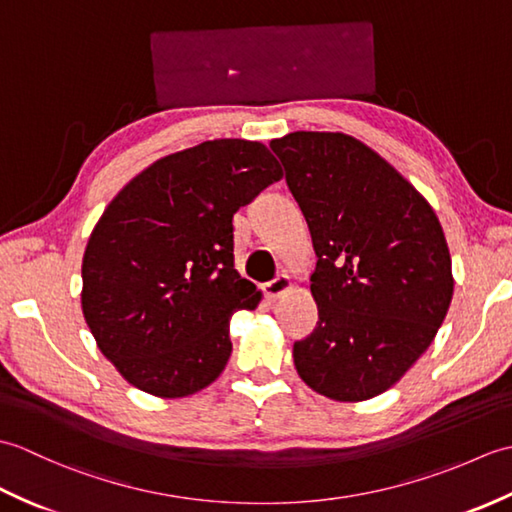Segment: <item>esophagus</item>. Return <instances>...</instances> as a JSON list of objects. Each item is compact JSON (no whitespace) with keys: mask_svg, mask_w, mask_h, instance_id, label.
Masks as SVG:
<instances>
[{"mask_svg":"<svg viewBox=\"0 0 512 512\" xmlns=\"http://www.w3.org/2000/svg\"><path fill=\"white\" fill-rule=\"evenodd\" d=\"M290 290H292V279L288 275H279L273 281H268V284H264V295L270 301H277L279 297H284L286 292H290Z\"/></svg>","mask_w":512,"mask_h":512,"instance_id":"34e87169","label":"esophagus"}]
</instances>
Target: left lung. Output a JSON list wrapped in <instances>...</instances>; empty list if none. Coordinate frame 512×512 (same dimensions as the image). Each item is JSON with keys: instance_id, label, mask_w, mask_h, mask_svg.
Returning <instances> with one entry per match:
<instances>
[{"instance_id": "8db88e82", "label": "left lung", "mask_w": 512, "mask_h": 512, "mask_svg": "<svg viewBox=\"0 0 512 512\" xmlns=\"http://www.w3.org/2000/svg\"><path fill=\"white\" fill-rule=\"evenodd\" d=\"M317 250V328L295 343L303 383L336 402L383 394L447 317L451 253L427 198L354 136L270 140Z\"/></svg>"}]
</instances>
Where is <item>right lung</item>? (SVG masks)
<instances>
[{
	"label": "right lung",
	"instance_id": "add662e5",
	"mask_svg": "<svg viewBox=\"0 0 512 512\" xmlns=\"http://www.w3.org/2000/svg\"><path fill=\"white\" fill-rule=\"evenodd\" d=\"M281 176L262 143L206 140L156 160L107 204L85 246L81 308L129 385L184 398L224 372L233 312L262 301L235 270L233 215Z\"/></svg>",
	"mask_w": 512,
	"mask_h": 512
}]
</instances>
